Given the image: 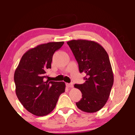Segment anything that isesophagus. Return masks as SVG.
<instances>
[{
  "label": "esophagus",
  "mask_w": 135,
  "mask_h": 135,
  "mask_svg": "<svg viewBox=\"0 0 135 135\" xmlns=\"http://www.w3.org/2000/svg\"><path fill=\"white\" fill-rule=\"evenodd\" d=\"M66 86H67L68 88H72L73 84L72 83H67L66 84Z\"/></svg>",
  "instance_id": "1"
}]
</instances>
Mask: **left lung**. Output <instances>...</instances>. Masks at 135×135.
<instances>
[{
    "instance_id": "1",
    "label": "left lung",
    "mask_w": 135,
    "mask_h": 135,
    "mask_svg": "<svg viewBox=\"0 0 135 135\" xmlns=\"http://www.w3.org/2000/svg\"><path fill=\"white\" fill-rule=\"evenodd\" d=\"M79 65L84 72L85 83L74 85L81 91L82 98L77 107L82 111L93 113L100 110L109 98L114 84V74L106 51L97 42L72 40L67 42Z\"/></svg>"
}]
</instances>
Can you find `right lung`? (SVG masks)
<instances>
[{"label": "right lung", "mask_w": 135, "mask_h": 135, "mask_svg": "<svg viewBox=\"0 0 135 135\" xmlns=\"http://www.w3.org/2000/svg\"><path fill=\"white\" fill-rule=\"evenodd\" d=\"M64 42L42 44L27 51L21 57L14 75L16 94L29 112L44 116L53 110L60 94L65 92L64 82L45 80L51 68L52 56Z\"/></svg>", "instance_id": "1"}]
</instances>
